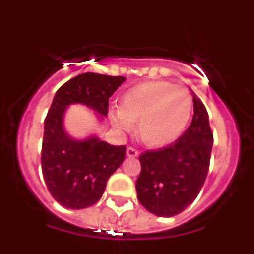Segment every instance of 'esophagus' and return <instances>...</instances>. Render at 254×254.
<instances>
[{
	"instance_id": "obj_1",
	"label": "esophagus",
	"mask_w": 254,
	"mask_h": 254,
	"mask_svg": "<svg viewBox=\"0 0 254 254\" xmlns=\"http://www.w3.org/2000/svg\"><path fill=\"white\" fill-rule=\"evenodd\" d=\"M126 154H127L128 158H136V156H138V151L136 149H133V147H127Z\"/></svg>"
}]
</instances>
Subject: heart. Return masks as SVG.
Masks as SVG:
<instances>
[{
	"mask_svg": "<svg viewBox=\"0 0 254 254\" xmlns=\"http://www.w3.org/2000/svg\"><path fill=\"white\" fill-rule=\"evenodd\" d=\"M193 98L185 86L167 81H149L129 89L121 107L111 109V120L121 131L137 122L138 137L150 147L174 142L187 127Z\"/></svg>",
	"mask_w": 254,
	"mask_h": 254,
	"instance_id": "b5f03b06",
	"label": "heart"
}]
</instances>
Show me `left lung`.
<instances>
[{"label":"left lung","mask_w":254,"mask_h":254,"mask_svg":"<svg viewBox=\"0 0 254 254\" xmlns=\"http://www.w3.org/2000/svg\"><path fill=\"white\" fill-rule=\"evenodd\" d=\"M193 95L190 126L174 143L140 155L137 198L151 214L172 217L193 202L210 167L214 136L205 105Z\"/></svg>","instance_id":"1"}]
</instances>
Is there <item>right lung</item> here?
Returning <instances> with one entry per match:
<instances>
[{"instance_id":"1","label":"right lung","mask_w":254,"mask_h":254,"mask_svg":"<svg viewBox=\"0 0 254 254\" xmlns=\"http://www.w3.org/2000/svg\"><path fill=\"white\" fill-rule=\"evenodd\" d=\"M126 81L122 76L86 72L71 78L56 93L44 120L42 170L49 193L64 207H90L102 198L109 177L120 168L126 146H113L96 136L75 140L64 129L71 104H84L102 120L109 98Z\"/></svg>"}]
</instances>
